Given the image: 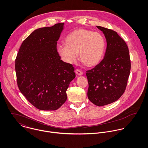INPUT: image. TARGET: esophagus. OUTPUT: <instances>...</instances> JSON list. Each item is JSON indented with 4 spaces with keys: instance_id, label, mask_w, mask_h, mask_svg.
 Masks as SVG:
<instances>
[{
    "instance_id": "1",
    "label": "esophagus",
    "mask_w": 148,
    "mask_h": 148,
    "mask_svg": "<svg viewBox=\"0 0 148 148\" xmlns=\"http://www.w3.org/2000/svg\"><path fill=\"white\" fill-rule=\"evenodd\" d=\"M75 73H76L78 75H79V76L82 75L83 74V72H82V71H81L80 70H79V69H77V70H75Z\"/></svg>"
}]
</instances>
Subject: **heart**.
<instances>
[{
  "instance_id": "obj_1",
  "label": "heart",
  "mask_w": 148,
  "mask_h": 148,
  "mask_svg": "<svg viewBox=\"0 0 148 148\" xmlns=\"http://www.w3.org/2000/svg\"><path fill=\"white\" fill-rule=\"evenodd\" d=\"M64 42L66 45L57 46V51L62 60L68 64L75 63L79 54L85 65L94 67L103 57L105 40L98 32L83 29L74 30L66 36Z\"/></svg>"
}]
</instances>
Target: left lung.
I'll return each mask as SVG.
<instances>
[{"instance_id": "obj_1", "label": "left lung", "mask_w": 148, "mask_h": 148, "mask_svg": "<svg viewBox=\"0 0 148 148\" xmlns=\"http://www.w3.org/2000/svg\"><path fill=\"white\" fill-rule=\"evenodd\" d=\"M107 43L105 57L87 71L89 100L98 106L113 103L123 94L130 71V59L125 42L113 30L101 26Z\"/></svg>"}]
</instances>
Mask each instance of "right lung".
I'll list each match as a JSON object with an SVG mask.
<instances>
[{
	"mask_svg": "<svg viewBox=\"0 0 148 148\" xmlns=\"http://www.w3.org/2000/svg\"><path fill=\"white\" fill-rule=\"evenodd\" d=\"M64 23L34 30L23 42L15 60L18 88L34 106L56 110L65 102L75 77L74 68L60 59L57 41Z\"/></svg>",
	"mask_w": 148,
	"mask_h": 148,
	"instance_id": "add662e5",
	"label": "right lung"
}]
</instances>
